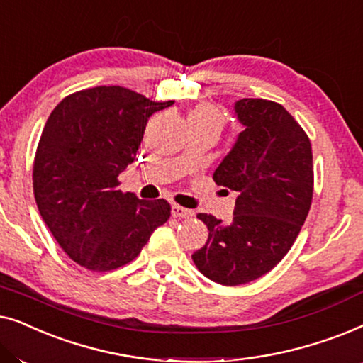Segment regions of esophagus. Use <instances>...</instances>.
Returning <instances> with one entry per match:
<instances>
[{"label":"esophagus","mask_w":363,"mask_h":363,"mask_svg":"<svg viewBox=\"0 0 363 363\" xmlns=\"http://www.w3.org/2000/svg\"><path fill=\"white\" fill-rule=\"evenodd\" d=\"M193 215L191 210H186L180 205H172V216L173 218H190Z\"/></svg>","instance_id":"esophagus-1"}]
</instances>
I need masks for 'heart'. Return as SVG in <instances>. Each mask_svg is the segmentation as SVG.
<instances>
[{
  "label": "heart",
  "mask_w": 363,
  "mask_h": 363,
  "mask_svg": "<svg viewBox=\"0 0 363 363\" xmlns=\"http://www.w3.org/2000/svg\"><path fill=\"white\" fill-rule=\"evenodd\" d=\"M186 122L188 127L208 128V130H211L216 137H220V133L226 125V116L223 113L220 107L203 102L198 104L196 107H193L191 111L188 112Z\"/></svg>",
  "instance_id": "b5f03b06"
}]
</instances>
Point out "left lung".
<instances>
[{"mask_svg": "<svg viewBox=\"0 0 363 363\" xmlns=\"http://www.w3.org/2000/svg\"><path fill=\"white\" fill-rule=\"evenodd\" d=\"M235 113L242 132L213 173L216 185L238 191L235 215L223 225L200 213L210 233L191 255L198 271L223 286L255 281L287 255L314 191L311 140L281 104L241 99Z\"/></svg>", "mask_w": 363, "mask_h": 363, "instance_id": "obj_1", "label": "left lung"}]
</instances>
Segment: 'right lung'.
I'll return each mask as SVG.
<instances>
[{
	"label": "right lung",
	"mask_w": 363,
	"mask_h": 363,
	"mask_svg": "<svg viewBox=\"0 0 363 363\" xmlns=\"http://www.w3.org/2000/svg\"><path fill=\"white\" fill-rule=\"evenodd\" d=\"M172 104L99 86L62 99L49 116L34 157V198L59 246L86 269L112 271L133 261L170 218L167 200L118 190V175L138 160L152 113Z\"/></svg>",
	"instance_id": "right-lung-1"
}]
</instances>
